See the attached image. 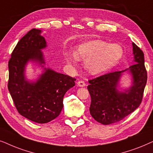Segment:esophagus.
<instances>
[{
    "instance_id": "34e87169",
    "label": "esophagus",
    "mask_w": 153,
    "mask_h": 153,
    "mask_svg": "<svg viewBox=\"0 0 153 153\" xmlns=\"http://www.w3.org/2000/svg\"><path fill=\"white\" fill-rule=\"evenodd\" d=\"M77 85H78V87H85V82H83V81H78V82H77Z\"/></svg>"
}]
</instances>
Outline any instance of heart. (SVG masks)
Returning <instances> with one entry per match:
<instances>
[{
  "label": "heart",
  "mask_w": 153,
  "mask_h": 153,
  "mask_svg": "<svg viewBox=\"0 0 153 153\" xmlns=\"http://www.w3.org/2000/svg\"><path fill=\"white\" fill-rule=\"evenodd\" d=\"M123 54V50L120 45L91 40L77 46L74 53L65 55V59L69 64L85 61V70L89 74L95 75L106 72L115 66Z\"/></svg>",
  "instance_id": "obj_1"
}]
</instances>
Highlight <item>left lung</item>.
Returning <instances> with one entry per match:
<instances>
[{
    "mask_svg": "<svg viewBox=\"0 0 153 153\" xmlns=\"http://www.w3.org/2000/svg\"><path fill=\"white\" fill-rule=\"evenodd\" d=\"M134 64L125 70L110 73L89 80L87 86L91 96L89 112L94 119L102 125L122 120L139 106L147 82L144 54L132 42ZM131 76L132 85L123 89L119 82L126 73Z\"/></svg>",
    "mask_w": 153,
    "mask_h": 153,
    "instance_id": "1",
    "label": "left lung"
}]
</instances>
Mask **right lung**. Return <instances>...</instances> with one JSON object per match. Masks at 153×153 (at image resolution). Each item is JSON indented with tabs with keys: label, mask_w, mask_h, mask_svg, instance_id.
<instances>
[{
	"label": "right lung",
	"mask_w": 153,
	"mask_h": 153,
	"mask_svg": "<svg viewBox=\"0 0 153 153\" xmlns=\"http://www.w3.org/2000/svg\"><path fill=\"white\" fill-rule=\"evenodd\" d=\"M42 30L28 31L18 42L8 62V89L20 115L35 123H48L58 117L64 107L63 99L75 86V78L46 68L42 50L47 42ZM28 62L40 67L41 74L36 81L26 78Z\"/></svg>",
	"instance_id": "obj_1"
}]
</instances>
